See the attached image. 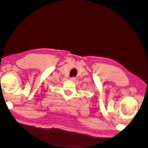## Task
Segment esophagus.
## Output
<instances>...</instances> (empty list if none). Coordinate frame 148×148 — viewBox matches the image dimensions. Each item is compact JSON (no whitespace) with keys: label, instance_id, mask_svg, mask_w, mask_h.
Returning <instances> with one entry per match:
<instances>
[{"label":"esophagus","instance_id":"esophagus-1","mask_svg":"<svg viewBox=\"0 0 148 148\" xmlns=\"http://www.w3.org/2000/svg\"><path fill=\"white\" fill-rule=\"evenodd\" d=\"M70 80H71V81H73V82H75L76 80V78L75 77H71Z\"/></svg>","mask_w":148,"mask_h":148}]
</instances>
